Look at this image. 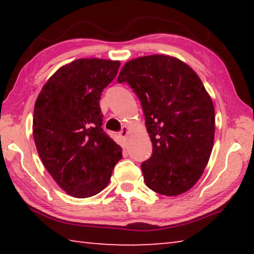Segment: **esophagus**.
I'll list each match as a JSON object with an SVG mask.
<instances>
[{
	"label": "esophagus",
	"instance_id": "obj_1",
	"mask_svg": "<svg viewBox=\"0 0 254 254\" xmlns=\"http://www.w3.org/2000/svg\"><path fill=\"white\" fill-rule=\"evenodd\" d=\"M128 132H130V127H122V130H121V132H120V135H121L123 139H127V134H128Z\"/></svg>",
	"mask_w": 254,
	"mask_h": 254
}]
</instances>
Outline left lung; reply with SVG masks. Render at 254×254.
<instances>
[{
  "instance_id": "obj_1",
  "label": "left lung",
  "mask_w": 254,
  "mask_h": 254,
  "mask_svg": "<svg viewBox=\"0 0 254 254\" xmlns=\"http://www.w3.org/2000/svg\"><path fill=\"white\" fill-rule=\"evenodd\" d=\"M118 81H127L142 104L153 148L141 165L145 185L165 196L186 192L214 144L215 109L198 75L173 56L150 55L128 60Z\"/></svg>"
}]
</instances>
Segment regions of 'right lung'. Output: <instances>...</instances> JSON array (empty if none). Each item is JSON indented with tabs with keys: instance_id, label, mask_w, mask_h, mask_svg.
<instances>
[{
	"instance_id": "obj_1",
	"label": "right lung",
	"mask_w": 254,
	"mask_h": 254,
	"mask_svg": "<svg viewBox=\"0 0 254 254\" xmlns=\"http://www.w3.org/2000/svg\"><path fill=\"white\" fill-rule=\"evenodd\" d=\"M119 67V60L76 59L47 80L34 104L39 157L59 187L76 198L103 190L122 159V148L103 131L100 106Z\"/></svg>"
}]
</instances>
